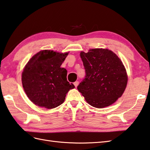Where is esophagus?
<instances>
[{
	"label": "esophagus",
	"mask_w": 150,
	"mask_h": 150,
	"mask_svg": "<svg viewBox=\"0 0 150 150\" xmlns=\"http://www.w3.org/2000/svg\"><path fill=\"white\" fill-rule=\"evenodd\" d=\"M79 81H75V82H74V83H73V84L75 85V87H77V86L79 85Z\"/></svg>",
	"instance_id": "1"
}]
</instances>
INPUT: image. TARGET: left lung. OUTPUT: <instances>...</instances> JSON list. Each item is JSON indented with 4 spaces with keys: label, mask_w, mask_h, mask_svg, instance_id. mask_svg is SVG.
Instances as JSON below:
<instances>
[{
    "label": "left lung",
    "mask_w": 150,
    "mask_h": 150,
    "mask_svg": "<svg viewBox=\"0 0 150 150\" xmlns=\"http://www.w3.org/2000/svg\"><path fill=\"white\" fill-rule=\"evenodd\" d=\"M86 76L77 86L91 106L103 108L110 106L122 96L128 76L120 59L112 51L96 48L81 52Z\"/></svg>",
    "instance_id": "left-lung-1"
}]
</instances>
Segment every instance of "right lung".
<instances>
[{"label": "right lung", "mask_w": 150, "mask_h": 150, "mask_svg": "<svg viewBox=\"0 0 150 150\" xmlns=\"http://www.w3.org/2000/svg\"><path fill=\"white\" fill-rule=\"evenodd\" d=\"M68 53L42 50L28 61L22 73V86L30 100L47 109L63 103L66 93L75 88L67 81V70L61 68Z\"/></svg>", "instance_id": "add662e5"}]
</instances>
